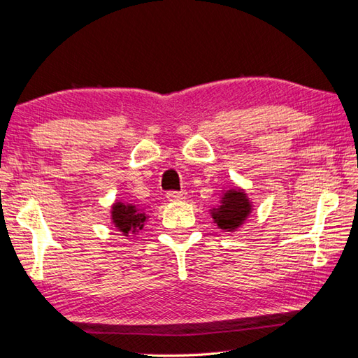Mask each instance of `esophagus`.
Here are the masks:
<instances>
[{"label":"esophagus","instance_id":"obj_1","mask_svg":"<svg viewBox=\"0 0 358 358\" xmlns=\"http://www.w3.org/2000/svg\"><path fill=\"white\" fill-rule=\"evenodd\" d=\"M187 193L185 192H169L166 193V199L169 201H182L185 199Z\"/></svg>","mask_w":358,"mask_h":358}]
</instances>
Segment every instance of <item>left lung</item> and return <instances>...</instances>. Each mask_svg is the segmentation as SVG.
Masks as SVG:
<instances>
[{"label": "left lung", "mask_w": 358, "mask_h": 358, "mask_svg": "<svg viewBox=\"0 0 358 358\" xmlns=\"http://www.w3.org/2000/svg\"><path fill=\"white\" fill-rule=\"evenodd\" d=\"M250 211V203L239 189H230L224 194L222 206L213 211V220L222 230H235L239 227Z\"/></svg>", "instance_id": "obj_1"}]
</instances>
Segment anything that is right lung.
<instances>
[{
    "mask_svg": "<svg viewBox=\"0 0 358 358\" xmlns=\"http://www.w3.org/2000/svg\"><path fill=\"white\" fill-rule=\"evenodd\" d=\"M147 216L141 213L134 206H128V203L117 202L113 207V222L115 224L123 235L133 233L136 230H141L143 227V222Z\"/></svg>",
    "mask_w": 358,
    "mask_h": 358,
    "instance_id": "obj_1",
    "label": "right lung"
}]
</instances>
